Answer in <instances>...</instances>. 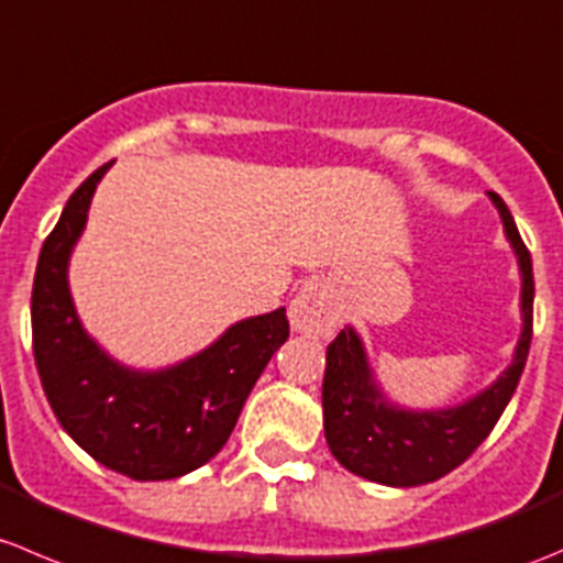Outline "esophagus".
Segmentation results:
<instances>
[{
	"mask_svg": "<svg viewBox=\"0 0 563 563\" xmlns=\"http://www.w3.org/2000/svg\"><path fill=\"white\" fill-rule=\"evenodd\" d=\"M289 322L295 331L331 336L336 328V306L322 282H306L289 303Z\"/></svg>",
	"mask_w": 563,
	"mask_h": 563,
	"instance_id": "esophagus-1",
	"label": "esophagus"
}]
</instances>
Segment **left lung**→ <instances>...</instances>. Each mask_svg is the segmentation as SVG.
<instances>
[{
  "mask_svg": "<svg viewBox=\"0 0 563 563\" xmlns=\"http://www.w3.org/2000/svg\"><path fill=\"white\" fill-rule=\"evenodd\" d=\"M489 199L500 210L506 238L515 246L522 271V336L517 342L509 369L484 394L452 410L410 413L383 402V394L372 383L364 347L353 328L339 331L328 344V366L322 380V416L331 454L369 482L388 487H416L435 482L463 465L493 432L500 413L509 405L533 336V268L531 254L517 232L509 208L495 191Z\"/></svg>",
  "mask_w": 563,
  "mask_h": 563,
  "instance_id": "obj_1",
  "label": "left lung"
}]
</instances>
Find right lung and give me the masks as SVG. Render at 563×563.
<instances>
[{
	"mask_svg": "<svg viewBox=\"0 0 563 563\" xmlns=\"http://www.w3.org/2000/svg\"><path fill=\"white\" fill-rule=\"evenodd\" d=\"M109 166L76 188L43 243L32 284V350L63 430L106 468L161 482L221 452L254 383L287 342L289 322L284 309L238 322L208 350L166 372L114 364L85 333L68 292L70 249Z\"/></svg>",
	"mask_w": 563,
	"mask_h": 563,
	"instance_id": "add662e5",
	"label": "right lung"
}]
</instances>
